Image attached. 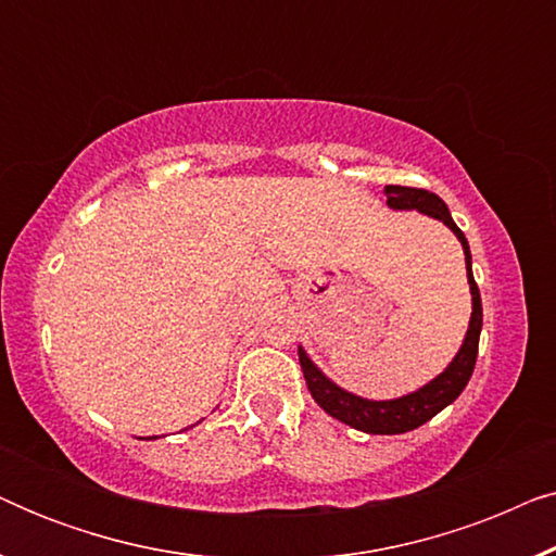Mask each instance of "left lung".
I'll list each match as a JSON object with an SVG mask.
<instances>
[{"instance_id":"obj_1","label":"left lung","mask_w":556,"mask_h":556,"mask_svg":"<svg viewBox=\"0 0 556 556\" xmlns=\"http://www.w3.org/2000/svg\"><path fill=\"white\" fill-rule=\"evenodd\" d=\"M384 194L387 207L390 210H415L420 212V215L438 219V223H443L463 245V255H466V276L470 286V321L458 354L453 356L451 364H447L435 379H430V382L422 384L420 390L407 392L402 394V397L392 400H369L362 397V394L344 390V387H339L331 377L324 375L321 367L311 359L303 346H299V362L303 377H306L311 397L316 400V405L321 407L324 413L337 417L339 422L349 425V428L369 432V435H402V432H409L432 420L440 409L453 405V402L458 400V394L466 390L468 379L473 375L476 367L478 339H481L483 329V306L481 293H478V286L473 280V268H470V265H473V257H470L468 240L466 235L460 232V227L453 223L447 204L440 200L438 194L428 192V189L387 185Z\"/></svg>"}]
</instances>
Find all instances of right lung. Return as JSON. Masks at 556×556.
I'll use <instances>...</instances> for the list:
<instances>
[{
    "label": "right lung",
    "mask_w": 556,
    "mask_h": 556,
    "mask_svg": "<svg viewBox=\"0 0 556 556\" xmlns=\"http://www.w3.org/2000/svg\"><path fill=\"white\" fill-rule=\"evenodd\" d=\"M149 440H151V438H149Z\"/></svg>",
    "instance_id": "obj_1"
}]
</instances>
